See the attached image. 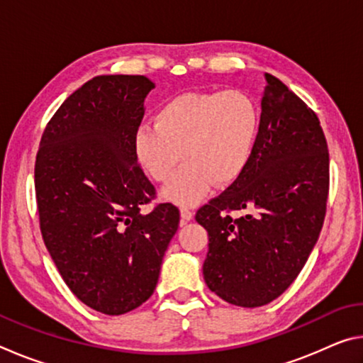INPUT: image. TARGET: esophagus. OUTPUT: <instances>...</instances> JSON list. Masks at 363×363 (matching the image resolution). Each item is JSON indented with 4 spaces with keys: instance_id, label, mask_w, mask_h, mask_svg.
Returning <instances> with one entry per match:
<instances>
[{
    "instance_id": "1",
    "label": "esophagus",
    "mask_w": 363,
    "mask_h": 363,
    "mask_svg": "<svg viewBox=\"0 0 363 363\" xmlns=\"http://www.w3.org/2000/svg\"><path fill=\"white\" fill-rule=\"evenodd\" d=\"M194 213L189 210V208H181V224H186L189 223L190 219H192Z\"/></svg>"
}]
</instances>
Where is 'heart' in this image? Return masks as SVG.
<instances>
[{"label":"heart","mask_w":363,"mask_h":363,"mask_svg":"<svg viewBox=\"0 0 363 363\" xmlns=\"http://www.w3.org/2000/svg\"><path fill=\"white\" fill-rule=\"evenodd\" d=\"M261 131V108L240 89L186 93L155 113V126L133 134L139 168L155 182H167L179 160L181 169L162 190L171 203L195 206L216 186H230L250 167Z\"/></svg>","instance_id":"1"}]
</instances>
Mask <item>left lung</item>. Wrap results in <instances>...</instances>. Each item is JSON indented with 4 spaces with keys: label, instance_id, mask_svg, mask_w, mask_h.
<instances>
[{
    "label": "left lung",
    "instance_id": "left-lung-1",
    "mask_svg": "<svg viewBox=\"0 0 363 363\" xmlns=\"http://www.w3.org/2000/svg\"><path fill=\"white\" fill-rule=\"evenodd\" d=\"M330 158L317 115L266 73L250 167L196 211L208 232L203 277L219 298L259 307L279 298L314 250L327 211ZM247 211L238 218L230 211Z\"/></svg>",
    "mask_w": 363,
    "mask_h": 363
}]
</instances>
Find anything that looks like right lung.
I'll return each mask as SVG.
<instances>
[{
    "label": "right lung",
    "mask_w": 363,
    "mask_h": 363,
    "mask_svg": "<svg viewBox=\"0 0 363 363\" xmlns=\"http://www.w3.org/2000/svg\"><path fill=\"white\" fill-rule=\"evenodd\" d=\"M143 75H99L57 108L43 133L35 192L43 240L72 293L91 309L121 315L152 296L179 225L160 203L133 153L144 101Z\"/></svg>",
    "instance_id": "add662e5"
}]
</instances>
